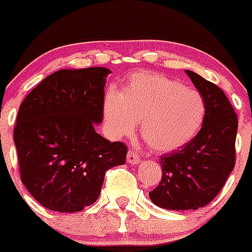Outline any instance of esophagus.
I'll use <instances>...</instances> for the list:
<instances>
[{"label": "esophagus", "mask_w": 252, "mask_h": 252, "mask_svg": "<svg viewBox=\"0 0 252 252\" xmlns=\"http://www.w3.org/2000/svg\"><path fill=\"white\" fill-rule=\"evenodd\" d=\"M126 160H127L128 163H132V165H137V163L140 162V156H138L137 152H136L135 150L130 149V150H128V152H127V158H126Z\"/></svg>", "instance_id": "obj_1"}]
</instances>
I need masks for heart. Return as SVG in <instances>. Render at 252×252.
<instances>
[{"label":"heart","mask_w":252,"mask_h":252,"mask_svg":"<svg viewBox=\"0 0 252 252\" xmlns=\"http://www.w3.org/2000/svg\"><path fill=\"white\" fill-rule=\"evenodd\" d=\"M103 114L116 136H127L141 121V136L154 151L167 152L189 142L204 124L202 94L160 73L136 72L121 94L106 96Z\"/></svg>","instance_id":"heart-1"}]
</instances>
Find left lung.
Returning a JSON list of instances; mask_svg holds the SVG:
<instances>
[{"mask_svg": "<svg viewBox=\"0 0 252 252\" xmlns=\"http://www.w3.org/2000/svg\"><path fill=\"white\" fill-rule=\"evenodd\" d=\"M206 106L197 135L174 152L161 155L162 177L150 191L155 205L167 210H197L219 195L236 161L237 116L222 90L186 70Z\"/></svg>", "mask_w": 252, "mask_h": 252, "instance_id": "8db88e82", "label": "left lung"}]
</instances>
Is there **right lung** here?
<instances>
[{
    "label": "right lung",
    "instance_id": "obj_1",
    "mask_svg": "<svg viewBox=\"0 0 252 252\" xmlns=\"http://www.w3.org/2000/svg\"><path fill=\"white\" fill-rule=\"evenodd\" d=\"M108 73L60 70L21 103L13 131L21 181L46 209L76 212L94 204L106 171L125 163L127 146L94 127L102 121Z\"/></svg>",
    "mask_w": 252,
    "mask_h": 252
}]
</instances>
